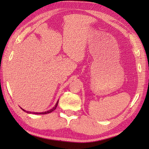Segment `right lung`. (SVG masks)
<instances>
[{
    "instance_id": "add662e5",
    "label": "right lung",
    "mask_w": 149,
    "mask_h": 149,
    "mask_svg": "<svg viewBox=\"0 0 149 149\" xmlns=\"http://www.w3.org/2000/svg\"><path fill=\"white\" fill-rule=\"evenodd\" d=\"M58 102H59V100H58V101H57V102H56V104H55V106H54L52 109H49V110H48V111H45V112H41V113H38V112H31V111H26L25 109H22V107H21V109L24 111H25V112H26V113H32V114H36V115H45V114H47V113H51V112H52L53 111H54L56 109V107H57V106H58Z\"/></svg>"
}]
</instances>
